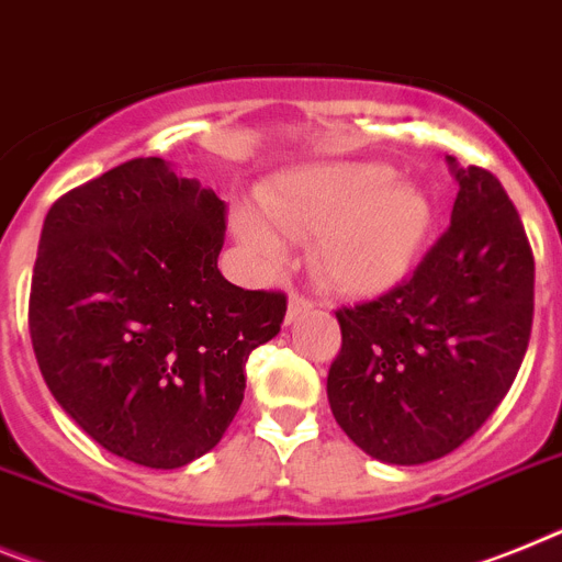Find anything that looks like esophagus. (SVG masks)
<instances>
[{"label":"esophagus","mask_w":562,"mask_h":562,"mask_svg":"<svg viewBox=\"0 0 562 562\" xmlns=\"http://www.w3.org/2000/svg\"><path fill=\"white\" fill-rule=\"evenodd\" d=\"M313 306H315L313 299H306V295H301L299 290L290 292V321H295V318H299V315L310 313Z\"/></svg>","instance_id":"esophagus-1"}]
</instances>
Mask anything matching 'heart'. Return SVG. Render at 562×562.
Instances as JSON below:
<instances>
[{
	"label": "heart",
	"mask_w": 562,
	"mask_h": 562,
	"mask_svg": "<svg viewBox=\"0 0 562 562\" xmlns=\"http://www.w3.org/2000/svg\"><path fill=\"white\" fill-rule=\"evenodd\" d=\"M258 199L282 233L315 235V272L349 295L395 286L418 258L431 224L429 199L418 187L392 181L390 167L367 161L299 167L261 187ZM233 227L263 267L284 258L279 228L252 207L235 210Z\"/></svg>",
	"instance_id": "1"
}]
</instances>
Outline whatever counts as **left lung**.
Wrapping results in <instances>:
<instances>
[{"label":"left lung","instance_id":"left-lung-1","mask_svg":"<svg viewBox=\"0 0 562 562\" xmlns=\"http://www.w3.org/2000/svg\"><path fill=\"white\" fill-rule=\"evenodd\" d=\"M452 224L406 281L340 306L327 395L338 426L383 463L454 452L501 406L529 347L535 256L483 167H458Z\"/></svg>","mask_w":562,"mask_h":562}]
</instances>
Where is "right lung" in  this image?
<instances>
[{
	"label": "right lung",
	"instance_id": "right-lung-1",
	"mask_svg": "<svg viewBox=\"0 0 562 562\" xmlns=\"http://www.w3.org/2000/svg\"><path fill=\"white\" fill-rule=\"evenodd\" d=\"M227 204L165 158H131L56 199L33 263V352L61 409L150 469L207 454L244 401L284 292L218 272Z\"/></svg>",
	"mask_w": 562,
	"mask_h": 562
}]
</instances>
